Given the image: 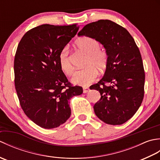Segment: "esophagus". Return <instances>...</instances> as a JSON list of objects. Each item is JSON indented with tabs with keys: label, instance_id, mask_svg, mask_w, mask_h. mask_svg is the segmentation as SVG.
<instances>
[{
	"label": "esophagus",
	"instance_id": "34e87169",
	"mask_svg": "<svg viewBox=\"0 0 160 160\" xmlns=\"http://www.w3.org/2000/svg\"><path fill=\"white\" fill-rule=\"evenodd\" d=\"M89 87H83V93H87L88 92V91H89Z\"/></svg>",
	"mask_w": 160,
	"mask_h": 160
}]
</instances>
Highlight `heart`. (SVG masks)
Returning <instances> with one entry per match:
<instances>
[{"label":"heart","instance_id":"obj_1","mask_svg":"<svg viewBox=\"0 0 160 160\" xmlns=\"http://www.w3.org/2000/svg\"><path fill=\"white\" fill-rule=\"evenodd\" d=\"M75 46L80 52L87 55L82 70L76 71L71 79L72 82L78 85L87 86L96 79L98 71L103 72L107 67L108 55L106 50L100 47V42L89 36H82L77 39ZM60 69L67 76H71L74 71L70 61L69 52L67 48L60 51L58 56Z\"/></svg>","mask_w":160,"mask_h":160}]
</instances>
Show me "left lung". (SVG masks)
Listing matches in <instances>:
<instances>
[{
    "instance_id": "1",
    "label": "left lung",
    "mask_w": 160,
    "mask_h": 160,
    "mask_svg": "<svg viewBox=\"0 0 160 160\" xmlns=\"http://www.w3.org/2000/svg\"><path fill=\"white\" fill-rule=\"evenodd\" d=\"M78 36L97 40L108 55L103 78L90 87L101 96L95 113L107 124H124L136 113L144 95V69L136 43L127 29L109 20L87 24Z\"/></svg>"
}]
</instances>
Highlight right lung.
Instances as JSON below:
<instances>
[{"instance_id":"right-lung-1","label":"right lung","mask_w":160,"mask_h":160,"mask_svg":"<svg viewBox=\"0 0 160 160\" xmlns=\"http://www.w3.org/2000/svg\"><path fill=\"white\" fill-rule=\"evenodd\" d=\"M78 24L42 25L20 40L14 58V84L24 113L39 127L50 129L71 115L69 100L83 92L73 86L60 69V51L76 34Z\"/></svg>"}]
</instances>
